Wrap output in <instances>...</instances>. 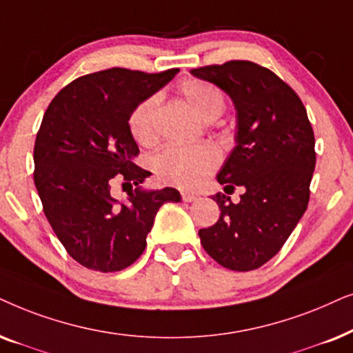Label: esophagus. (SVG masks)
<instances>
[{"instance_id":"esophagus-1","label":"esophagus","mask_w":353,"mask_h":353,"mask_svg":"<svg viewBox=\"0 0 353 353\" xmlns=\"http://www.w3.org/2000/svg\"><path fill=\"white\" fill-rule=\"evenodd\" d=\"M182 200L187 201V203H190V201H195L196 200V195L195 194H189V192H182Z\"/></svg>"}]
</instances>
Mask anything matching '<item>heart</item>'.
<instances>
[{"label": "heart", "mask_w": 353, "mask_h": 353, "mask_svg": "<svg viewBox=\"0 0 353 353\" xmlns=\"http://www.w3.org/2000/svg\"><path fill=\"white\" fill-rule=\"evenodd\" d=\"M192 110L205 121L218 117L224 110V97L208 82L190 79L179 88ZM158 97H150L132 111L129 129L140 145H153L158 139L157 128ZM219 154L213 145L201 143L194 147H168L152 159L153 172L163 184L179 189H194L218 166Z\"/></svg>", "instance_id": "heart-1"}]
</instances>
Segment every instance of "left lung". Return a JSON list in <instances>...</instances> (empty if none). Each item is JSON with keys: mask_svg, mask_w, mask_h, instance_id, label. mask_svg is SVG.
<instances>
[{"mask_svg": "<svg viewBox=\"0 0 353 353\" xmlns=\"http://www.w3.org/2000/svg\"><path fill=\"white\" fill-rule=\"evenodd\" d=\"M236 108V147L216 179L243 189L232 203L216 194L221 214L199 236L206 253L232 271H252L281 250L308 206L316 153L307 110L292 88L250 61L192 69ZM229 194V192H225Z\"/></svg>", "mask_w": 353, "mask_h": 353, "instance_id": "obj_1", "label": "left lung"}]
</instances>
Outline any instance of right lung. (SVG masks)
<instances>
[{"label":"right lung","mask_w":353,"mask_h":353,"mask_svg":"<svg viewBox=\"0 0 353 353\" xmlns=\"http://www.w3.org/2000/svg\"><path fill=\"white\" fill-rule=\"evenodd\" d=\"M176 74L112 68L82 75L45 112L34 148V182L59 242L88 270L112 272L132 265L161 205L181 201L171 187L143 189L152 172L135 164L139 147L129 129L135 108ZM116 180L138 189L117 201L110 194Z\"/></svg>","instance_id":"right-lung-1"}]
</instances>
